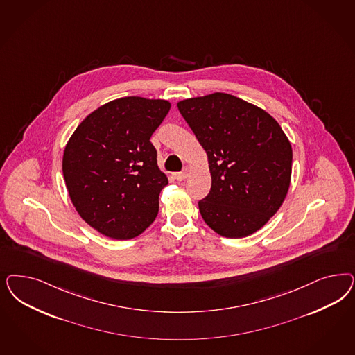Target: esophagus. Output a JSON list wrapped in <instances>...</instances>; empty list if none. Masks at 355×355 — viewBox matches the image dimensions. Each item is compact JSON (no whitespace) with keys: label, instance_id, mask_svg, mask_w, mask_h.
Returning <instances> with one entry per match:
<instances>
[{"label":"esophagus","instance_id":"obj_1","mask_svg":"<svg viewBox=\"0 0 355 355\" xmlns=\"http://www.w3.org/2000/svg\"><path fill=\"white\" fill-rule=\"evenodd\" d=\"M189 171H191V168H189L188 166H185V167H184L183 171L176 172V173H175V179H176V180H179V182H182V180H184V179H187V178H188Z\"/></svg>","mask_w":355,"mask_h":355}]
</instances>
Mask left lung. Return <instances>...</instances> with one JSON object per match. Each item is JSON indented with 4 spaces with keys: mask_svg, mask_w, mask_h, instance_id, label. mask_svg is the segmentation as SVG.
I'll list each match as a JSON object with an SVG mask.
<instances>
[{
    "mask_svg": "<svg viewBox=\"0 0 355 355\" xmlns=\"http://www.w3.org/2000/svg\"><path fill=\"white\" fill-rule=\"evenodd\" d=\"M204 148L211 188L198 209L225 238L248 236L275 216L290 187L293 149L275 119L225 92L178 103Z\"/></svg>",
    "mask_w": 355,
    "mask_h": 355,
    "instance_id": "obj_1",
    "label": "left lung"
}]
</instances>
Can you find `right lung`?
<instances>
[{
  "label": "right lung",
  "mask_w": 355,
  "mask_h": 355,
  "mask_svg": "<svg viewBox=\"0 0 355 355\" xmlns=\"http://www.w3.org/2000/svg\"><path fill=\"white\" fill-rule=\"evenodd\" d=\"M170 108L163 99H114L89 114L69 138L62 173L70 200L80 218L108 238H136L158 216L168 179L150 137Z\"/></svg>",
  "instance_id": "1"
}]
</instances>
